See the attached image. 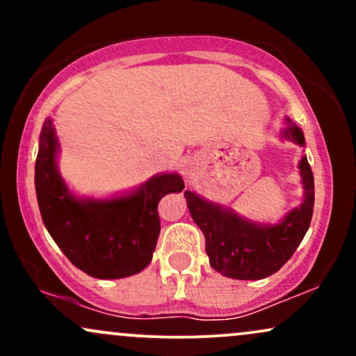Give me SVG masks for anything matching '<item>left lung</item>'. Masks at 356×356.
<instances>
[{"label": "left lung", "instance_id": "obj_1", "mask_svg": "<svg viewBox=\"0 0 356 356\" xmlns=\"http://www.w3.org/2000/svg\"><path fill=\"white\" fill-rule=\"evenodd\" d=\"M284 137L305 145L303 132L296 125L289 124ZM298 167L305 199L275 226L251 222L195 192H184L192 219L206 238L211 268L232 280H263L284 266L308 231L314 206V179L308 159H301Z\"/></svg>", "mask_w": 356, "mask_h": 356}]
</instances>
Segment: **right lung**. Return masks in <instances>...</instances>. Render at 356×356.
<instances>
[{
  "label": "right lung",
  "mask_w": 356,
  "mask_h": 356,
  "mask_svg": "<svg viewBox=\"0 0 356 356\" xmlns=\"http://www.w3.org/2000/svg\"><path fill=\"white\" fill-rule=\"evenodd\" d=\"M56 152L58 138L47 118L35 164L36 199L44 227L63 254L99 280L132 276L149 266L161 232L157 204L184 189L181 175H155L132 194L107 201L79 199L56 169Z\"/></svg>",
  "instance_id": "obj_1"
}]
</instances>
